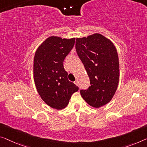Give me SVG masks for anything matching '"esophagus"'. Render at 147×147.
I'll return each instance as SVG.
<instances>
[{
  "label": "esophagus",
  "instance_id": "1",
  "mask_svg": "<svg viewBox=\"0 0 147 147\" xmlns=\"http://www.w3.org/2000/svg\"><path fill=\"white\" fill-rule=\"evenodd\" d=\"M74 84H75L76 86H78V85H79V84H78V81L77 80H76L75 81H74Z\"/></svg>",
  "mask_w": 147,
  "mask_h": 147
}]
</instances>
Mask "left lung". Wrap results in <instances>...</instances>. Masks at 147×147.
<instances>
[{"label": "left lung", "mask_w": 147, "mask_h": 147, "mask_svg": "<svg viewBox=\"0 0 147 147\" xmlns=\"http://www.w3.org/2000/svg\"><path fill=\"white\" fill-rule=\"evenodd\" d=\"M75 48L90 81V86L80 90V94L90 106L98 108L110 102L117 90L119 78L117 50L100 34L77 38Z\"/></svg>", "instance_id": "1"}]
</instances>
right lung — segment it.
<instances>
[{
	"instance_id": "1",
	"label": "right lung",
	"mask_w": 147,
	"mask_h": 147,
	"mask_svg": "<svg viewBox=\"0 0 147 147\" xmlns=\"http://www.w3.org/2000/svg\"><path fill=\"white\" fill-rule=\"evenodd\" d=\"M75 38L51 36L41 43L34 61V78L37 90L48 106L62 109L78 87L68 80L63 61L73 49Z\"/></svg>"
}]
</instances>
